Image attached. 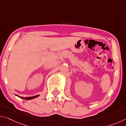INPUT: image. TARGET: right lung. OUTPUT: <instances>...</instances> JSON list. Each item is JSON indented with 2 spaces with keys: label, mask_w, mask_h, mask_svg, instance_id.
Wrapping results in <instances>:
<instances>
[{
  "label": "right lung",
  "mask_w": 126,
  "mask_h": 126,
  "mask_svg": "<svg viewBox=\"0 0 126 126\" xmlns=\"http://www.w3.org/2000/svg\"><path fill=\"white\" fill-rule=\"evenodd\" d=\"M16 96H18V97L22 99H25V100H30V99H34L35 98H37L38 97V96H39V95H35V96H32V97H20L19 95H17V94H16Z\"/></svg>",
  "instance_id": "obj_1"
}]
</instances>
